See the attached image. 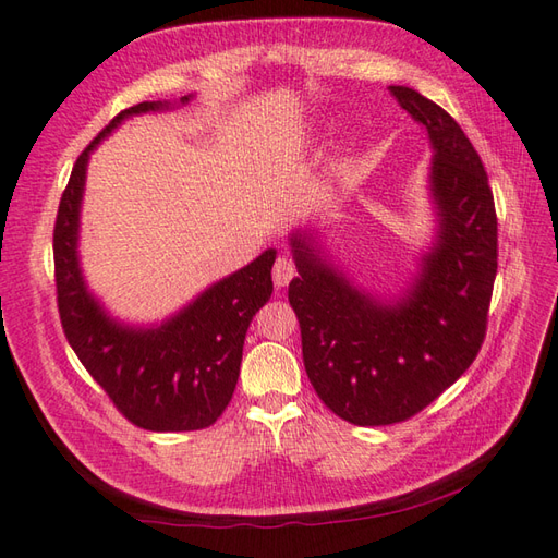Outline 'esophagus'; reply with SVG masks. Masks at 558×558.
I'll list each match as a JSON object with an SVG mask.
<instances>
[{
  "mask_svg": "<svg viewBox=\"0 0 558 558\" xmlns=\"http://www.w3.org/2000/svg\"><path fill=\"white\" fill-rule=\"evenodd\" d=\"M294 276H298V268H294L290 258L282 256L276 260V266H272V282H276L278 288H286Z\"/></svg>",
  "mask_w": 558,
  "mask_h": 558,
  "instance_id": "34e87169",
  "label": "esophagus"
}]
</instances>
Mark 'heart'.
<instances>
[{
    "label": "heart",
    "instance_id": "b5f03b06",
    "mask_svg": "<svg viewBox=\"0 0 558 558\" xmlns=\"http://www.w3.org/2000/svg\"><path fill=\"white\" fill-rule=\"evenodd\" d=\"M336 177H338V179L348 177V163H345V161H343V163H338V167H336Z\"/></svg>",
    "mask_w": 558,
    "mask_h": 558
}]
</instances>
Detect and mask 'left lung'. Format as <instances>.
<instances>
[{
    "label": "left lung",
    "instance_id": "1",
    "mask_svg": "<svg viewBox=\"0 0 558 558\" xmlns=\"http://www.w3.org/2000/svg\"><path fill=\"white\" fill-rule=\"evenodd\" d=\"M430 145V242L397 292H369L333 258L319 225L288 242L298 278L288 298L319 399L355 425L411 418L460 379L484 343L498 268L494 193L472 142L438 104L389 86Z\"/></svg>",
    "mask_w": 558,
    "mask_h": 558
}]
</instances>
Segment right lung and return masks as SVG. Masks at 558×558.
<instances>
[{
    "label": "right lung",
    "mask_w": 558,
    "mask_h": 558,
    "mask_svg": "<svg viewBox=\"0 0 558 558\" xmlns=\"http://www.w3.org/2000/svg\"><path fill=\"white\" fill-rule=\"evenodd\" d=\"M142 101L104 128L80 159L54 222V282L62 329L89 375L128 421L145 430H201L222 416L234 395L248 324L270 300L276 248L220 278L167 319L130 324L108 312L82 270L80 229L89 159L128 118L163 113L193 101Z\"/></svg>",
    "instance_id": "right-lung-1"
}]
</instances>
